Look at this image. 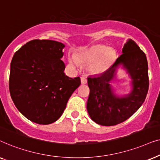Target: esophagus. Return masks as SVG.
<instances>
[{"instance_id":"34e87169","label":"esophagus","mask_w":160,"mask_h":160,"mask_svg":"<svg viewBox=\"0 0 160 160\" xmlns=\"http://www.w3.org/2000/svg\"><path fill=\"white\" fill-rule=\"evenodd\" d=\"M80 79H81V83L82 84H86L87 82V78L86 76L82 75L80 77Z\"/></svg>"}]
</instances>
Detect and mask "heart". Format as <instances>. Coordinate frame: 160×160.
<instances>
[{"instance_id":"heart-1","label":"heart","mask_w":160,"mask_h":160,"mask_svg":"<svg viewBox=\"0 0 160 160\" xmlns=\"http://www.w3.org/2000/svg\"><path fill=\"white\" fill-rule=\"evenodd\" d=\"M115 57V53L112 50H109L107 47L98 45L96 46L86 52L80 55L78 60L82 63H95L93 66V71L100 73L107 70L112 64ZM69 61L72 64L78 66V61L74 56L70 57Z\"/></svg>"}]
</instances>
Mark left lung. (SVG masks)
<instances>
[{"label": "left lung", "instance_id": "8db88e82", "mask_svg": "<svg viewBox=\"0 0 160 160\" xmlns=\"http://www.w3.org/2000/svg\"><path fill=\"white\" fill-rule=\"evenodd\" d=\"M122 50L123 54L107 71L88 78L90 93L87 110L91 119L102 126H114L130 118L142 105L148 93L149 79L146 54L131 39L127 40ZM120 63L133 79V91L122 98L113 94L109 84Z\"/></svg>", "mask_w": 160, "mask_h": 160}]
</instances>
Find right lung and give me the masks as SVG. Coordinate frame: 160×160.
Masks as SVG:
<instances>
[{
    "mask_svg": "<svg viewBox=\"0 0 160 160\" xmlns=\"http://www.w3.org/2000/svg\"><path fill=\"white\" fill-rule=\"evenodd\" d=\"M64 44L31 40L14 53L10 66L9 91L14 105L30 121L50 124L60 118L80 78L64 74L61 58Z\"/></svg>",
    "mask_w": 160,
    "mask_h": 160,
    "instance_id": "add662e5",
    "label": "right lung"
}]
</instances>
